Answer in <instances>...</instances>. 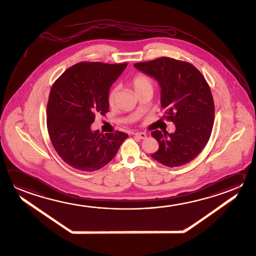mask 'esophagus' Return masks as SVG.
I'll return each mask as SVG.
<instances>
[{"instance_id": "esophagus-1", "label": "esophagus", "mask_w": 256, "mask_h": 256, "mask_svg": "<svg viewBox=\"0 0 256 256\" xmlns=\"http://www.w3.org/2000/svg\"><path fill=\"white\" fill-rule=\"evenodd\" d=\"M134 135L136 137H138V138L142 140H144L147 138V134L145 132H135Z\"/></svg>"}]
</instances>
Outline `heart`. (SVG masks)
Instances as JSON below:
<instances>
[{
  "mask_svg": "<svg viewBox=\"0 0 256 256\" xmlns=\"http://www.w3.org/2000/svg\"><path fill=\"white\" fill-rule=\"evenodd\" d=\"M132 84L135 93L136 94L139 93V92L144 90V89H152V88H154L152 80L150 78L149 76H145V74H137V76H135L134 79L132 80ZM117 94H118V89L116 88L112 89L110 94H109L108 102H109L111 106L116 102Z\"/></svg>",
  "mask_w": 256,
  "mask_h": 256,
  "instance_id": "1",
  "label": "heart"
}]
</instances>
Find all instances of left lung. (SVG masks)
Wrapping results in <instances>:
<instances>
[{
    "label": "left lung",
    "mask_w": 256,
    "mask_h": 256,
    "mask_svg": "<svg viewBox=\"0 0 256 256\" xmlns=\"http://www.w3.org/2000/svg\"><path fill=\"white\" fill-rule=\"evenodd\" d=\"M134 68L158 82L165 117L176 127L173 134L152 132L158 142L152 157L168 167L190 162L204 149L214 124V100L203 74L188 62L166 56Z\"/></svg>",
    "instance_id": "left-lung-1"
}]
</instances>
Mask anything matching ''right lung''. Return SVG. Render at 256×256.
Returning a JSON list of instances; mask_svg holds the SVG:
<instances>
[{"label":"right lung","mask_w":256,"mask_h":256,"mask_svg":"<svg viewBox=\"0 0 256 256\" xmlns=\"http://www.w3.org/2000/svg\"><path fill=\"white\" fill-rule=\"evenodd\" d=\"M127 64L81 62L52 86L46 106V126L54 149L70 166L94 172L117 154L128 134H100L91 129L96 114L109 111V91Z\"/></svg>","instance_id":"1"}]
</instances>
